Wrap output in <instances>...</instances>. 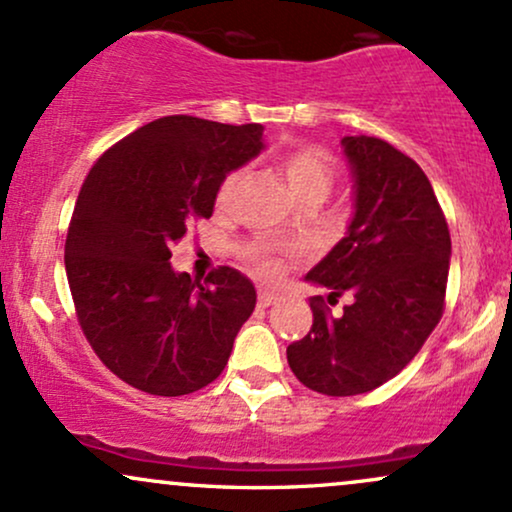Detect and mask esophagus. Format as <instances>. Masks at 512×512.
Masks as SVG:
<instances>
[{
  "mask_svg": "<svg viewBox=\"0 0 512 512\" xmlns=\"http://www.w3.org/2000/svg\"><path fill=\"white\" fill-rule=\"evenodd\" d=\"M276 301H281V296L276 291L260 289V293H257V303H260V308H269V305H274Z\"/></svg>",
  "mask_w": 512,
  "mask_h": 512,
  "instance_id": "esophagus-1",
  "label": "esophagus"
}]
</instances>
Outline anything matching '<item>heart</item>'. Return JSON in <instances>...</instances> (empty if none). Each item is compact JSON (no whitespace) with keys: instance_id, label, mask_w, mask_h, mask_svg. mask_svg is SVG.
<instances>
[{"instance_id":"b5f03b06","label":"heart","mask_w":512,"mask_h":512,"mask_svg":"<svg viewBox=\"0 0 512 512\" xmlns=\"http://www.w3.org/2000/svg\"><path fill=\"white\" fill-rule=\"evenodd\" d=\"M279 170L284 175L286 185L291 187V192L298 199L315 195L320 197L322 192L330 187L332 182V161L317 146H293L286 149L279 156ZM243 178L240 170H231V173L223 175L219 182V190H216V207L226 209L231 204L233 195L238 190V182ZM250 264L257 274L262 276H276L279 274V260L274 255H269L267 250H252L250 252Z\"/></svg>"}]
</instances>
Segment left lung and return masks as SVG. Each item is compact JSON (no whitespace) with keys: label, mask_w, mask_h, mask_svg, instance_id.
I'll use <instances>...</instances> for the list:
<instances>
[{"label":"left lung","mask_w":512,"mask_h":512,"mask_svg":"<svg viewBox=\"0 0 512 512\" xmlns=\"http://www.w3.org/2000/svg\"><path fill=\"white\" fill-rule=\"evenodd\" d=\"M354 180L346 236L305 274L349 293L342 315L310 298L313 327L286 349L296 378L327 397L375 390L419 354L438 325L450 269V231L419 163L378 137H344Z\"/></svg>","instance_id":"left-lung-1"}]
</instances>
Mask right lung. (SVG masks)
Here are the masks:
<instances>
[{
	"label": "right lung",
	"mask_w": 512,
	"mask_h": 512,
	"mask_svg": "<svg viewBox=\"0 0 512 512\" xmlns=\"http://www.w3.org/2000/svg\"><path fill=\"white\" fill-rule=\"evenodd\" d=\"M262 125L170 115L139 127L93 163L67 245L69 291L88 344L120 380L180 397L214 383L257 293L233 267L204 284L170 257L192 221L214 214L223 175L264 149Z\"/></svg>",
	"instance_id": "right-lung-1"
}]
</instances>
